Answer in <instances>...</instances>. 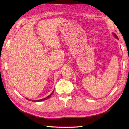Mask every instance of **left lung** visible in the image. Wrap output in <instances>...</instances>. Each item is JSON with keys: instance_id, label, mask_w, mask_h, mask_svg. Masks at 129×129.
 I'll return each mask as SVG.
<instances>
[{"instance_id": "obj_1", "label": "left lung", "mask_w": 129, "mask_h": 129, "mask_svg": "<svg viewBox=\"0 0 129 129\" xmlns=\"http://www.w3.org/2000/svg\"><path fill=\"white\" fill-rule=\"evenodd\" d=\"M113 34H114V37H115L117 39H118V37H117V35H116V34H114V33H113Z\"/></svg>"}]
</instances>
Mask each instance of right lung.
<instances>
[{"label": "right lung", "mask_w": 129, "mask_h": 129, "mask_svg": "<svg viewBox=\"0 0 129 129\" xmlns=\"http://www.w3.org/2000/svg\"><path fill=\"white\" fill-rule=\"evenodd\" d=\"M53 92L54 91H53L52 92V93H51V94L49 95V96H47L46 98H44V99H40V100H32V101H37V102H38V101H44V100H46V99H49V98H50V96H51V95L53 94ZM26 99H28L27 98H26ZM30 101H31L30 100Z\"/></svg>", "instance_id": "1"}]
</instances>
